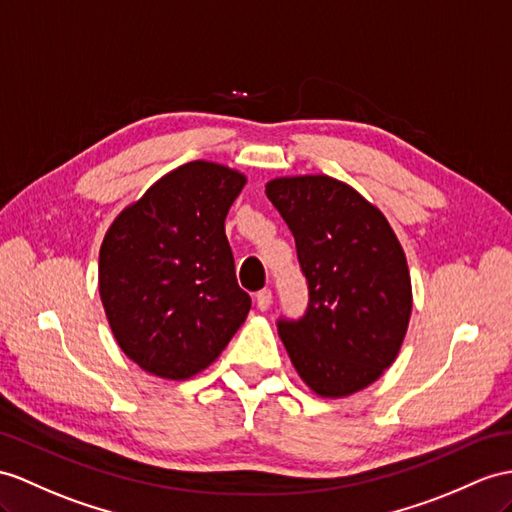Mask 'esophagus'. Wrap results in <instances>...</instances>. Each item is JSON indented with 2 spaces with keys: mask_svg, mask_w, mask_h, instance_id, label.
Listing matches in <instances>:
<instances>
[{
  "mask_svg": "<svg viewBox=\"0 0 512 512\" xmlns=\"http://www.w3.org/2000/svg\"><path fill=\"white\" fill-rule=\"evenodd\" d=\"M271 302H273L271 289H263V291L256 293V306H258L260 310H267V308L271 306Z\"/></svg>",
  "mask_w": 512,
  "mask_h": 512,
  "instance_id": "esophagus-1",
  "label": "esophagus"
}]
</instances>
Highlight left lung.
<instances>
[{"label": "left lung", "mask_w": 512, "mask_h": 512, "mask_svg": "<svg viewBox=\"0 0 512 512\" xmlns=\"http://www.w3.org/2000/svg\"><path fill=\"white\" fill-rule=\"evenodd\" d=\"M269 202L293 232L308 308L278 319V334L310 389L345 397L393 365L413 289L404 249L380 210L330 176L276 178Z\"/></svg>", "instance_id": "left-lung-1"}]
</instances>
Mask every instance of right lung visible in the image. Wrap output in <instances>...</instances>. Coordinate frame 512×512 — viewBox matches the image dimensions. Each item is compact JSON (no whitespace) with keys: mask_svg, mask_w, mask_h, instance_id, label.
Masks as SVG:
<instances>
[{"mask_svg":"<svg viewBox=\"0 0 512 512\" xmlns=\"http://www.w3.org/2000/svg\"><path fill=\"white\" fill-rule=\"evenodd\" d=\"M239 171L193 160L112 221L99 249V295L130 360L167 380L206 369L241 328L252 297L236 282L226 215Z\"/></svg>","mask_w":512,"mask_h":512,"instance_id":"obj_1","label":"right lung"}]
</instances>
